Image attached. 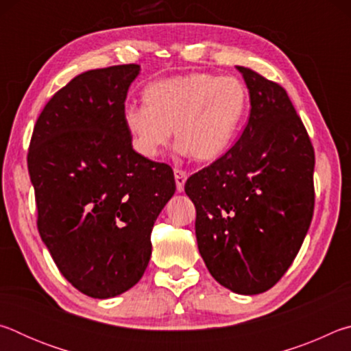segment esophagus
<instances>
[{
  "label": "esophagus",
  "instance_id": "1",
  "mask_svg": "<svg viewBox=\"0 0 351 351\" xmlns=\"http://www.w3.org/2000/svg\"><path fill=\"white\" fill-rule=\"evenodd\" d=\"M187 173L182 169H175V181H176V190L178 192H184V184H186Z\"/></svg>",
  "mask_w": 351,
  "mask_h": 351
}]
</instances>
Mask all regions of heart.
Returning <instances> with one entry per match:
<instances>
[{"mask_svg":"<svg viewBox=\"0 0 351 351\" xmlns=\"http://www.w3.org/2000/svg\"><path fill=\"white\" fill-rule=\"evenodd\" d=\"M145 106L128 105L123 122L141 156L154 159L169 145L171 130L182 153L199 162L228 150L246 112L247 91L232 75L190 73L148 85Z\"/></svg>","mask_w":351,"mask_h":351,"instance_id":"heart-1","label":"heart"}]
</instances>
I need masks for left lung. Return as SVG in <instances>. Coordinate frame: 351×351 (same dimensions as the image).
I'll return each mask as SVG.
<instances>
[{"label":"left lung","mask_w":351,"mask_h":351,"mask_svg":"<svg viewBox=\"0 0 351 351\" xmlns=\"http://www.w3.org/2000/svg\"><path fill=\"white\" fill-rule=\"evenodd\" d=\"M251 114L239 141L189 178L207 269L239 294H260L288 271L314 212V148L285 88L239 66Z\"/></svg>","instance_id":"1"}]
</instances>
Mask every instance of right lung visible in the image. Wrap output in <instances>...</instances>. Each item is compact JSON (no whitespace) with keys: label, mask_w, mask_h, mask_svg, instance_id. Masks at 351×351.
<instances>
[{"label":"right lung","mask_w":351,"mask_h":351,"mask_svg":"<svg viewBox=\"0 0 351 351\" xmlns=\"http://www.w3.org/2000/svg\"><path fill=\"white\" fill-rule=\"evenodd\" d=\"M139 71L130 63L74 77L45 105L29 144L41 240L63 277L94 299L141 280L153 224L176 189L169 164L133 150L123 122Z\"/></svg>","instance_id":"1"}]
</instances>
